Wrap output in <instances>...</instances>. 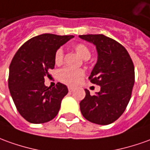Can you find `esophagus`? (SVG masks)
<instances>
[{
    "label": "esophagus",
    "instance_id": "34e87169",
    "mask_svg": "<svg viewBox=\"0 0 150 150\" xmlns=\"http://www.w3.org/2000/svg\"><path fill=\"white\" fill-rule=\"evenodd\" d=\"M68 91H69L70 93H71V92H73V91H74V88H71V87H69V88H68Z\"/></svg>",
    "mask_w": 150,
    "mask_h": 150
}]
</instances>
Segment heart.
<instances>
[{
  "instance_id": "b5f03b06",
  "label": "heart",
  "mask_w": 150,
  "mask_h": 150,
  "mask_svg": "<svg viewBox=\"0 0 150 150\" xmlns=\"http://www.w3.org/2000/svg\"><path fill=\"white\" fill-rule=\"evenodd\" d=\"M73 49L79 56L83 60H88L91 57V50L88 46L79 43L73 46ZM64 53L62 49H57L54 54V62L57 65H60L63 62ZM85 75V72L83 69H75L71 67H65L58 72V79L61 82L64 83L70 86H75L79 84Z\"/></svg>"
}]
</instances>
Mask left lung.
Here are the masks:
<instances>
[{
    "instance_id": "8db88e82",
    "label": "left lung",
    "mask_w": 150,
    "mask_h": 150,
    "mask_svg": "<svg viewBox=\"0 0 150 150\" xmlns=\"http://www.w3.org/2000/svg\"><path fill=\"white\" fill-rule=\"evenodd\" d=\"M79 37L96 45L97 62L88 79L100 87L93 96L85 89L80 111L89 122L107 125L122 115L131 99L135 83L133 62L126 49L113 39L102 34Z\"/></svg>"
}]
</instances>
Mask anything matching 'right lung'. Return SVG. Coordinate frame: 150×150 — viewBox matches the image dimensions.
I'll use <instances>...</instances> for the list:
<instances>
[{"label": "right lung", "instance_id": "right-lung-1", "mask_svg": "<svg viewBox=\"0 0 150 150\" xmlns=\"http://www.w3.org/2000/svg\"><path fill=\"white\" fill-rule=\"evenodd\" d=\"M73 35L42 34L25 42L9 65V88L18 113L31 123H44L56 117L67 86L45 85V77L55 66L54 54Z\"/></svg>", "mask_w": 150, "mask_h": 150}]
</instances>
